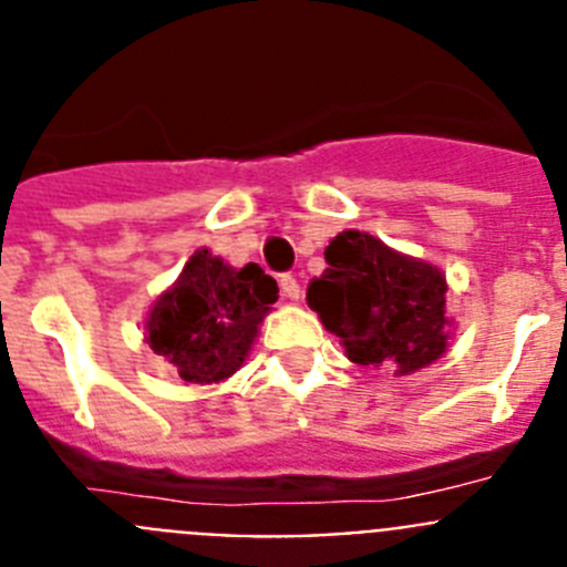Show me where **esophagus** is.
Masks as SVG:
<instances>
[{"label": "esophagus", "mask_w": 567, "mask_h": 567, "mask_svg": "<svg viewBox=\"0 0 567 567\" xmlns=\"http://www.w3.org/2000/svg\"><path fill=\"white\" fill-rule=\"evenodd\" d=\"M280 292L287 295L289 300H298L300 298V284H298V278H295V275H280Z\"/></svg>", "instance_id": "1"}]
</instances>
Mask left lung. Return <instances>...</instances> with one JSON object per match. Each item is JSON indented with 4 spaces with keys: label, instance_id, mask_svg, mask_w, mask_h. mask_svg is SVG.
<instances>
[{
    "label": "left lung",
    "instance_id": "obj_1",
    "mask_svg": "<svg viewBox=\"0 0 567 567\" xmlns=\"http://www.w3.org/2000/svg\"><path fill=\"white\" fill-rule=\"evenodd\" d=\"M327 264L307 300L354 363H394L398 374H409L445 352L449 287L440 269L358 229L329 244Z\"/></svg>",
    "mask_w": 567,
    "mask_h": 567
}]
</instances>
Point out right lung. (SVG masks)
Returning <instances> with one entry per match:
<instances>
[{"label":"right lung","mask_w":567,"mask_h":567,"mask_svg":"<svg viewBox=\"0 0 567 567\" xmlns=\"http://www.w3.org/2000/svg\"><path fill=\"white\" fill-rule=\"evenodd\" d=\"M275 300L278 284L258 264L233 269L198 249L178 284L155 300L147 343L187 383H218L240 369Z\"/></svg>","instance_id":"right-lung-1"}]
</instances>
